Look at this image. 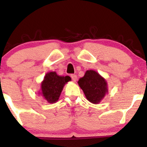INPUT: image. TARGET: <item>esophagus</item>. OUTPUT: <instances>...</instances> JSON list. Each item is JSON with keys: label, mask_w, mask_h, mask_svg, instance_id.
Segmentation results:
<instances>
[{"label": "esophagus", "mask_w": 147, "mask_h": 147, "mask_svg": "<svg viewBox=\"0 0 147 147\" xmlns=\"http://www.w3.org/2000/svg\"><path fill=\"white\" fill-rule=\"evenodd\" d=\"M70 77H71V78H72L73 82H76V81H77V75H70Z\"/></svg>", "instance_id": "1"}]
</instances>
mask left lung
<instances>
[{
    "instance_id": "1",
    "label": "left lung",
    "mask_w": 147,
    "mask_h": 147,
    "mask_svg": "<svg viewBox=\"0 0 147 147\" xmlns=\"http://www.w3.org/2000/svg\"><path fill=\"white\" fill-rule=\"evenodd\" d=\"M78 84L84 91L88 100L93 104H98L108 92L107 84L103 77L94 70H88Z\"/></svg>"
}]
</instances>
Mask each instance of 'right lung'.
Wrapping results in <instances>:
<instances>
[{"label": "right lung", "mask_w": 147, "mask_h": 147, "mask_svg": "<svg viewBox=\"0 0 147 147\" xmlns=\"http://www.w3.org/2000/svg\"><path fill=\"white\" fill-rule=\"evenodd\" d=\"M69 76L62 77L55 72L46 74L41 84V95L49 103H55L59 99L65 83L70 81Z\"/></svg>", "instance_id": "obj_1"}]
</instances>
